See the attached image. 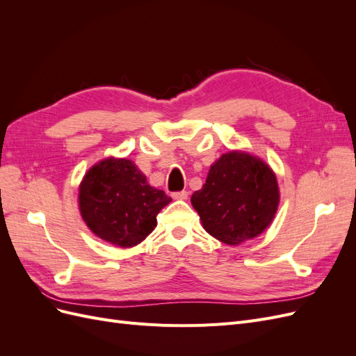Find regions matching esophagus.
Returning <instances> with one entry per match:
<instances>
[{"label":"esophagus","mask_w":356,"mask_h":356,"mask_svg":"<svg viewBox=\"0 0 356 356\" xmlns=\"http://www.w3.org/2000/svg\"><path fill=\"white\" fill-rule=\"evenodd\" d=\"M172 197L174 199H177V200H186L187 197H188V193L187 191H178V193H174V195H172Z\"/></svg>","instance_id":"esophagus-1"}]
</instances>
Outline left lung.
I'll return each instance as SVG.
<instances>
[{
  "instance_id": "1",
  "label": "left lung",
  "mask_w": 356,
  "mask_h": 356,
  "mask_svg": "<svg viewBox=\"0 0 356 356\" xmlns=\"http://www.w3.org/2000/svg\"><path fill=\"white\" fill-rule=\"evenodd\" d=\"M279 202L273 169L243 149H230L215 160L207 182L191 196L203 229L225 245L260 236L275 220Z\"/></svg>"
}]
</instances>
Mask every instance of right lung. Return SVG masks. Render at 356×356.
I'll return each mask as SVG.
<instances>
[{
	"label": "right lung",
	"instance_id": "obj_1",
	"mask_svg": "<svg viewBox=\"0 0 356 356\" xmlns=\"http://www.w3.org/2000/svg\"><path fill=\"white\" fill-rule=\"evenodd\" d=\"M169 202L165 191L149 186L135 161L126 157L96 161L79 186L83 221L95 236L118 248L141 243Z\"/></svg>",
	"mask_w": 356,
	"mask_h": 356
}]
</instances>
